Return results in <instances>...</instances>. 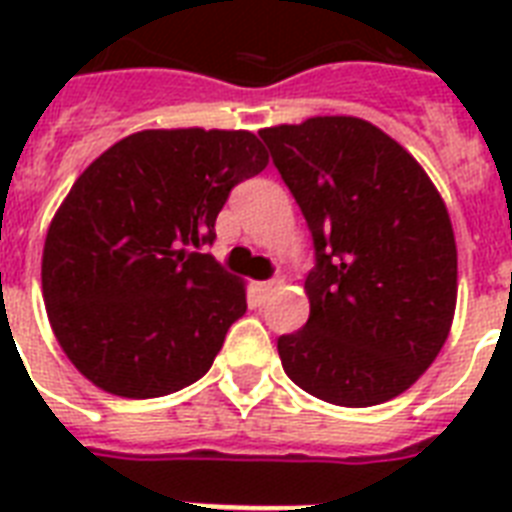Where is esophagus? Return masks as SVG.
Segmentation results:
<instances>
[{
	"label": "esophagus",
	"mask_w": 512,
	"mask_h": 512,
	"mask_svg": "<svg viewBox=\"0 0 512 512\" xmlns=\"http://www.w3.org/2000/svg\"><path fill=\"white\" fill-rule=\"evenodd\" d=\"M281 284H284V281L281 279H276V281H260V284H257V297H260V300H268V297H273L276 295V292H279L281 289Z\"/></svg>",
	"instance_id": "34e87169"
}]
</instances>
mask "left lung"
<instances>
[{
	"mask_svg": "<svg viewBox=\"0 0 512 512\" xmlns=\"http://www.w3.org/2000/svg\"><path fill=\"white\" fill-rule=\"evenodd\" d=\"M260 138L316 247L308 324L279 337L284 372L350 409L401 396L436 361L457 308L441 193L404 146L358 116H313Z\"/></svg>",
	"mask_w": 512,
	"mask_h": 512,
	"instance_id": "1",
	"label": "left lung"
}]
</instances>
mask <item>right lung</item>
I'll return each instance as SVG.
<instances>
[{
    "mask_svg": "<svg viewBox=\"0 0 512 512\" xmlns=\"http://www.w3.org/2000/svg\"><path fill=\"white\" fill-rule=\"evenodd\" d=\"M265 164L247 130H143L76 177L44 239L42 295L92 385L156 398L209 372L247 289L199 249L233 185Z\"/></svg>",
    "mask_w": 512,
    "mask_h": 512,
    "instance_id": "right-lung-1",
    "label": "right lung"
}]
</instances>
